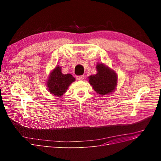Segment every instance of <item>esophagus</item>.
<instances>
[{"label": "esophagus", "mask_w": 161, "mask_h": 161, "mask_svg": "<svg viewBox=\"0 0 161 161\" xmlns=\"http://www.w3.org/2000/svg\"><path fill=\"white\" fill-rule=\"evenodd\" d=\"M76 78L78 80H83L84 79V75H78Z\"/></svg>", "instance_id": "obj_1"}]
</instances>
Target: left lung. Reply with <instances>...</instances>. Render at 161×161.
<instances>
[{
  "label": "left lung",
  "mask_w": 161,
  "mask_h": 161,
  "mask_svg": "<svg viewBox=\"0 0 161 161\" xmlns=\"http://www.w3.org/2000/svg\"><path fill=\"white\" fill-rule=\"evenodd\" d=\"M97 73L90 75L89 82L93 89L100 95L112 93L115 89L117 83V76L115 71L104 64H97Z\"/></svg>",
  "instance_id": "1"
}]
</instances>
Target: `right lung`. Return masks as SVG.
Listing matches in <instances>:
<instances>
[{"label":"right lung","instance_id":"right-lung-1","mask_svg":"<svg viewBox=\"0 0 161 161\" xmlns=\"http://www.w3.org/2000/svg\"><path fill=\"white\" fill-rule=\"evenodd\" d=\"M75 80L72 75L70 74H63L61 72V67L56 66L51 72L47 81L48 91L54 96L61 97Z\"/></svg>","mask_w":161,"mask_h":161}]
</instances>
